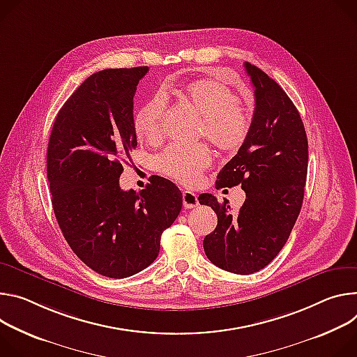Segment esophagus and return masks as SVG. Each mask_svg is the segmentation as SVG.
Here are the masks:
<instances>
[{"instance_id": "1", "label": "esophagus", "mask_w": 357, "mask_h": 357, "mask_svg": "<svg viewBox=\"0 0 357 357\" xmlns=\"http://www.w3.org/2000/svg\"><path fill=\"white\" fill-rule=\"evenodd\" d=\"M183 206L184 208H195L199 206V199H197V194L188 190L183 191Z\"/></svg>"}]
</instances>
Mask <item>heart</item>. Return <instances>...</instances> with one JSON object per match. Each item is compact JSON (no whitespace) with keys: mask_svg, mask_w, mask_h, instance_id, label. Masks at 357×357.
<instances>
[{"mask_svg":"<svg viewBox=\"0 0 357 357\" xmlns=\"http://www.w3.org/2000/svg\"><path fill=\"white\" fill-rule=\"evenodd\" d=\"M169 95H177L181 102L203 117L200 135L206 136L224 153L238 151L245 143L251 119L238 98L224 84L213 79H197L183 89L170 88ZM166 116V96L157 93L146 102L135 117L136 136L149 143L158 144L163 140ZM213 153L206 144L192 147L170 146L155 158L157 172L183 184H194L211 165Z\"/></svg>","mask_w":357,"mask_h":357,"instance_id":"b5f03b06","label":"heart"}]
</instances>
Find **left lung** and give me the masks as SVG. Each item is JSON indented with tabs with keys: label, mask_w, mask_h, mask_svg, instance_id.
I'll return each mask as SVG.
<instances>
[{
	"label": "left lung",
	"mask_w": 357,
	"mask_h": 357,
	"mask_svg": "<svg viewBox=\"0 0 357 357\" xmlns=\"http://www.w3.org/2000/svg\"><path fill=\"white\" fill-rule=\"evenodd\" d=\"M254 86L255 109L250 135L217 176V188L241 185L247 199L238 213L228 202L202 194L218 224L203 241L207 258L240 275L265 268L282 247L301 213L307 139L301 114L284 89L264 70L244 63Z\"/></svg>",
	"instance_id": "obj_1"
}]
</instances>
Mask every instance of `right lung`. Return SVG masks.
I'll return each instance as SVG.
<instances>
[{
  "label": "right lung",
  "mask_w": 357,
  "mask_h": 357,
  "mask_svg": "<svg viewBox=\"0 0 357 357\" xmlns=\"http://www.w3.org/2000/svg\"><path fill=\"white\" fill-rule=\"evenodd\" d=\"M147 66L91 75L58 112L47 176L52 208L76 257L107 278H128L160 251V236L181 211L183 195L153 176L144 190L123 191L119 178L137 146L133 98Z\"/></svg>",
  "instance_id": "right-lung-1"
}]
</instances>
